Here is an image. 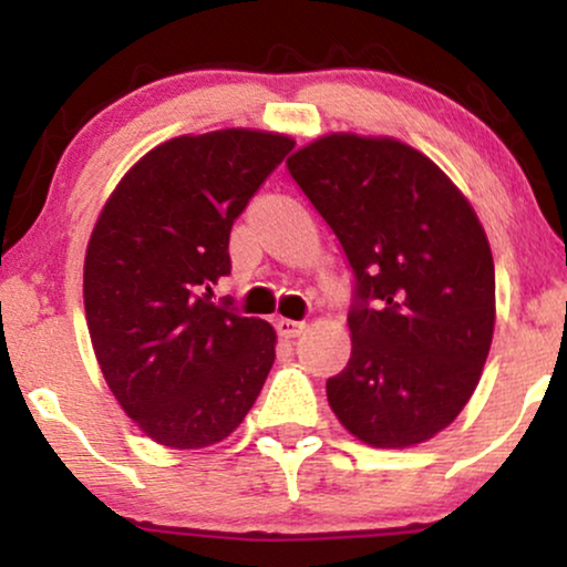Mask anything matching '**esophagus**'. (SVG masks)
<instances>
[{
	"mask_svg": "<svg viewBox=\"0 0 567 567\" xmlns=\"http://www.w3.org/2000/svg\"><path fill=\"white\" fill-rule=\"evenodd\" d=\"M306 329V321H292V319H279L277 332L279 337H298Z\"/></svg>",
	"mask_w": 567,
	"mask_h": 567,
	"instance_id": "obj_1",
	"label": "esophagus"
}]
</instances>
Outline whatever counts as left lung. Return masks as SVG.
Listing matches in <instances>:
<instances>
[{
	"label": "left lung",
	"mask_w": 567,
	"mask_h": 567,
	"mask_svg": "<svg viewBox=\"0 0 567 567\" xmlns=\"http://www.w3.org/2000/svg\"><path fill=\"white\" fill-rule=\"evenodd\" d=\"M353 269L348 367L327 400L350 434L411 447L474 395L494 332L484 227L432 159L392 138L337 133L288 159Z\"/></svg>",
	"instance_id": "obj_1"
}]
</instances>
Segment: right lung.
Here are the masks:
<instances>
[{"mask_svg": "<svg viewBox=\"0 0 567 567\" xmlns=\"http://www.w3.org/2000/svg\"><path fill=\"white\" fill-rule=\"evenodd\" d=\"M296 148L288 135L217 131L148 152L106 200L83 269L102 374L152 440L196 450L230 436L259 398L277 334L212 288L230 230Z\"/></svg>", "mask_w": 567, "mask_h": 567, "instance_id": "obj_1", "label": "right lung"}]
</instances>
